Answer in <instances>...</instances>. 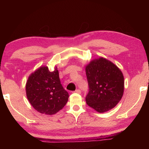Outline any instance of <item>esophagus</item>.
<instances>
[{
	"mask_svg": "<svg viewBox=\"0 0 149 149\" xmlns=\"http://www.w3.org/2000/svg\"><path fill=\"white\" fill-rule=\"evenodd\" d=\"M74 93H78V94H80V93H81V91L80 89H76L74 91Z\"/></svg>",
	"mask_w": 149,
	"mask_h": 149,
	"instance_id": "obj_1",
	"label": "esophagus"
}]
</instances>
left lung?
<instances>
[{"label": "left lung", "mask_w": 149, "mask_h": 149, "mask_svg": "<svg viewBox=\"0 0 149 149\" xmlns=\"http://www.w3.org/2000/svg\"><path fill=\"white\" fill-rule=\"evenodd\" d=\"M89 92L85 97L88 106L100 113L115 107L122 99L124 78L121 70L103 58L93 60L86 66Z\"/></svg>", "instance_id": "obj_1"}]
</instances>
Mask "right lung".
Wrapping results in <instances>:
<instances>
[{"instance_id": "1", "label": "right lung", "mask_w": 149, "mask_h": 149, "mask_svg": "<svg viewBox=\"0 0 149 149\" xmlns=\"http://www.w3.org/2000/svg\"><path fill=\"white\" fill-rule=\"evenodd\" d=\"M26 88L27 99L41 114H56L68 100V93L60 83L57 68L50 72L48 67L39 68L29 77Z\"/></svg>"}]
</instances>
